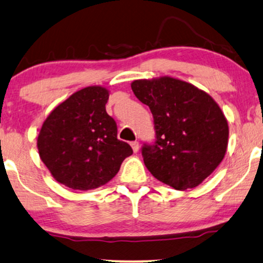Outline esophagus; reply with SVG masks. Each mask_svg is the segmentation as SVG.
<instances>
[{
  "label": "esophagus",
  "mask_w": 263,
  "mask_h": 263,
  "mask_svg": "<svg viewBox=\"0 0 263 263\" xmlns=\"http://www.w3.org/2000/svg\"><path fill=\"white\" fill-rule=\"evenodd\" d=\"M130 146H132L133 151H134V153H138V152H139V147H140V145H139L138 141H133V142L130 143Z\"/></svg>",
  "instance_id": "obj_1"
}]
</instances>
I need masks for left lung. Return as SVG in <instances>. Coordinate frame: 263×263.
I'll return each mask as SVG.
<instances>
[{
  "instance_id": "8db88e82",
  "label": "left lung",
  "mask_w": 263,
  "mask_h": 263,
  "mask_svg": "<svg viewBox=\"0 0 263 263\" xmlns=\"http://www.w3.org/2000/svg\"><path fill=\"white\" fill-rule=\"evenodd\" d=\"M132 89L154 118L156 142L142 147L148 171L177 190L201 184L228 149L229 124L220 106L202 89L171 77L134 80Z\"/></svg>"
}]
</instances>
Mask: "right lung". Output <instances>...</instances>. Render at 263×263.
I'll return each mask as SVG.
<instances>
[{"label": "right lung", "mask_w": 263, "mask_h": 263, "mask_svg": "<svg viewBox=\"0 0 263 263\" xmlns=\"http://www.w3.org/2000/svg\"><path fill=\"white\" fill-rule=\"evenodd\" d=\"M110 91L88 86L59 104L37 138L39 157L61 184L91 190L110 182L133 149L117 139V125L106 114Z\"/></svg>", "instance_id": "1"}]
</instances>
